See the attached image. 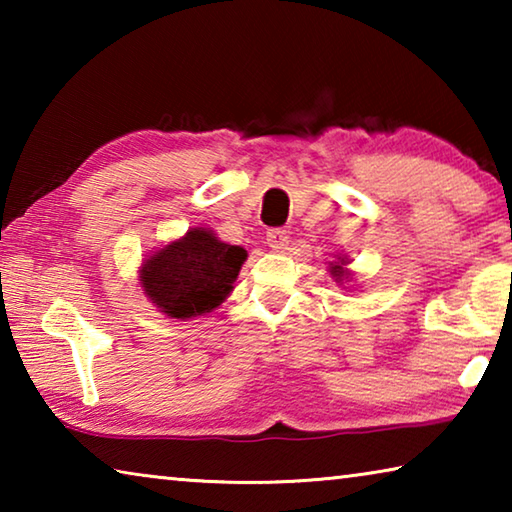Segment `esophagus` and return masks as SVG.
<instances>
[{
  "instance_id": "34e87169",
  "label": "esophagus",
  "mask_w": 512,
  "mask_h": 512,
  "mask_svg": "<svg viewBox=\"0 0 512 512\" xmlns=\"http://www.w3.org/2000/svg\"><path fill=\"white\" fill-rule=\"evenodd\" d=\"M266 244L271 246L273 250H287V246H289V235H287V230H280V228H275V230H268L266 232Z\"/></svg>"
}]
</instances>
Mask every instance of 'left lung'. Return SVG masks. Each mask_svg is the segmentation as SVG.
Segmentation results:
<instances>
[{"instance_id": "8db88e82", "label": "left lung", "mask_w": 512, "mask_h": 512, "mask_svg": "<svg viewBox=\"0 0 512 512\" xmlns=\"http://www.w3.org/2000/svg\"><path fill=\"white\" fill-rule=\"evenodd\" d=\"M350 262H352V259L348 255L341 253V255H334V262H329V266H327L329 275H332L334 282L339 284V287H343V289H345V284L352 282V271L348 268Z\"/></svg>"}]
</instances>
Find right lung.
<instances>
[{"label": "right lung", "instance_id": "1", "mask_svg": "<svg viewBox=\"0 0 512 512\" xmlns=\"http://www.w3.org/2000/svg\"><path fill=\"white\" fill-rule=\"evenodd\" d=\"M246 248L225 244L210 228H189L142 259L140 287L164 316L189 320L223 305L235 289Z\"/></svg>", "mask_w": 512, "mask_h": 512}]
</instances>
